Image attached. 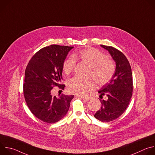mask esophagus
<instances>
[{"label":"esophagus","mask_w":155,"mask_h":155,"mask_svg":"<svg viewBox=\"0 0 155 155\" xmlns=\"http://www.w3.org/2000/svg\"><path fill=\"white\" fill-rule=\"evenodd\" d=\"M80 98H81L83 100H85V101H90L91 99L90 97H82V96H78Z\"/></svg>","instance_id":"esophagus-1"}]
</instances>
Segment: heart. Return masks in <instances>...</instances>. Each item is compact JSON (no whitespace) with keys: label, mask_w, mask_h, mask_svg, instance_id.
Here are the masks:
<instances>
[{"label":"heart","mask_w":155,"mask_h":155,"mask_svg":"<svg viewBox=\"0 0 155 155\" xmlns=\"http://www.w3.org/2000/svg\"><path fill=\"white\" fill-rule=\"evenodd\" d=\"M75 60H79L89 65L87 75L93 78H83L74 77L69 81V91L79 96H86L94 90V79L99 86L107 83L115 72V65L111 60L106 58L101 51L94 48H89L74 53L72 57H69L64 61L62 69L64 74H69L73 71L75 66Z\"/></svg>","instance_id":"heart-1"}]
</instances>
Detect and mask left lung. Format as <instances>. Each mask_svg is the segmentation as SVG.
Here are the masks:
<instances>
[{"instance_id": "1", "label": "left lung", "mask_w": 155, "mask_h": 155, "mask_svg": "<svg viewBox=\"0 0 155 155\" xmlns=\"http://www.w3.org/2000/svg\"><path fill=\"white\" fill-rule=\"evenodd\" d=\"M107 50L115 62V74L110 81L98 91L100 97L106 95L107 100H101V109L94 115L102 122H109L118 118L127 107L132 94V75L130 65L126 57L112 47L101 45Z\"/></svg>"}]
</instances>
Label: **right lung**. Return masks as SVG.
Returning a JSON list of instances; mask_svg holds the SVG:
<instances>
[{"label":"right lung","instance_id":"obj_1","mask_svg":"<svg viewBox=\"0 0 155 155\" xmlns=\"http://www.w3.org/2000/svg\"><path fill=\"white\" fill-rule=\"evenodd\" d=\"M74 47L52 45L37 52L29 61L26 71L23 92L31 112L47 123L59 121L67 114L74 95L53 96L54 86L62 90L63 62Z\"/></svg>","mask_w":155,"mask_h":155}]
</instances>
